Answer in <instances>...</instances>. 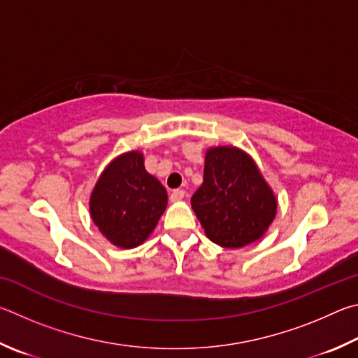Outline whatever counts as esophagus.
Wrapping results in <instances>:
<instances>
[{"instance_id":"esophagus-1","label":"esophagus","mask_w":358,"mask_h":358,"mask_svg":"<svg viewBox=\"0 0 358 358\" xmlns=\"http://www.w3.org/2000/svg\"><path fill=\"white\" fill-rule=\"evenodd\" d=\"M184 196H185V192L178 189V190H173V193H171V196H169V199H171L173 203H178V201H180V199H184Z\"/></svg>"}]
</instances>
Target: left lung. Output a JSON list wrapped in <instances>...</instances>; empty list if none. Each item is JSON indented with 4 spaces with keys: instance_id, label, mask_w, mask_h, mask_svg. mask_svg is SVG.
<instances>
[{
    "instance_id": "left-lung-1",
    "label": "left lung",
    "mask_w": 358,
    "mask_h": 358,
    "mask_svg": "<svg viewBox=\"0 0 358 358\" xmlns=\"http://www.w3.org/2000/svg\"><path fill=\"white\" fill-rule=\"evenodd\" d=\"M192 209L206 236L224 248L261 239L277 214V198L252 157L233 146L206 152L204 180Z\"/></svg>"
}]
</instances>
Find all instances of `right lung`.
Returning <instances> with one entry per match:
<instances>
[{
    "instance_id": "1",
    "label": "right lung",
    "mask_w": 358,
    "mask_h": 358,
    "mask_svg": "<svg viewBox=\"0 0 358 358\" xmlns=\"http://www.w3.org/2000/svg\"><path fill=\"white\" fill-rule=\"evenodd\" d=\"M168 195L144 168V157L130 150L100 174L91 193L90 212L100 233L119 248H135L148 239L166 209Z\"/></svg>"
}]
</instances>
